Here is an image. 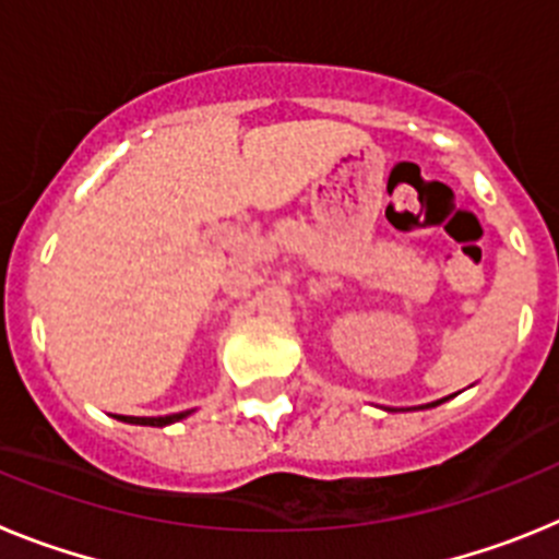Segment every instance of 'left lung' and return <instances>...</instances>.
I'll list each match as a JSON object with an SVG mask.
<instances>
[{
    "mask_svg": "<svg viewBox=\"0 0 559 559\" xmlns=\"http://www.w3.org/2000/svg\"><path fill=\"white\" fill-rule=\"evenodd\" d=\"M439 403H445V397H442V400H437V403H428L426 408H431V406H439Z\"/></svg>",
    "mask_w": 559,
    "mask_h": 559,
    "instance_id": "obj_1",
    "label": "left lung"
}]
</instances>
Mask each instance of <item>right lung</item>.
Wrapping results in <instances>:
<instances>
[{"mask_svg":"<svg viewBox=\"0 0 559 559\" xmlns=\"http://www.w3.org/2000/svg\"><path fill=\"white\" fill-rule=\"evenodd\" d=\"M190 412H179V414H167V417H120L117 414V419H122V423H131V426H153V428H162V426H170V423H179V419H185Z\"/></svg>","mask_w":559,"mask_h":559,"instance_id":"1","label":"right lung"}]
</instances>
